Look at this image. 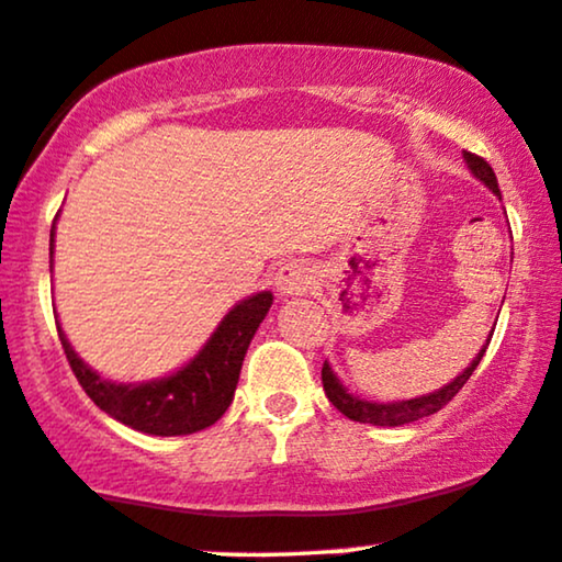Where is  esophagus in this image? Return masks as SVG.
<instances>
[{"label": "esophagus", "mask_w": 562, "mask_h": 562, "mask_svg": "<svg viewBox=\"0 0 562 562\" xmlns=\"http://www.w3.org/2000/svg\"><path fill=\"white\" fill-rule=\"evenodd\" d=\"M311 282H314V269H311L308 261L301 259L285 261L274 274V288L282 299H299V295H306Z\"/></svg>", "instance_id": "34e87169"}]
</instances>
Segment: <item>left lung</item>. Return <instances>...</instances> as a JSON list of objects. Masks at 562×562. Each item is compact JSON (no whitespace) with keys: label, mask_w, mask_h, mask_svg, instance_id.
Wrapping results in <instances>:
<instances>
[{"label":"left lung","mask_w":562,"mask_h":562,"mask_svg":"<svg viewBox=\"0 0 562 562\" xmlns=\"http://www.w3.org/2000/svg\"><path fill=\"white\" fill-rule=\"evenodd\" d=\"M463 161L469 165L471 175H474L479 182H484V186L490 188V191L499 199V186H497L495 172H492V167L486 165L482 157H476V154H469V151H463ZM492 333H495V329H492ZM492 333H490V337H486L482 350H479V353L474 356V361H471L469 367H465L461 374L456 376V380L442 384V387L435 390V392H427V395L411 397V401H390V403L369 401V397L353 395V392H350L346 384L340 382V376L335 374V369L329 367V361H324V367H322L324 392H327L329 403H333L342 416H348L350 422L374 424V427H403V424L418 422V418L437 414L442 405H448L452 397L458 395V390H461L463 384L469 382V376L474 374L479 361L484 358L486 346H490V340H492Z\"/></svg>","instance_id":"8db88e82"}]
</instances>
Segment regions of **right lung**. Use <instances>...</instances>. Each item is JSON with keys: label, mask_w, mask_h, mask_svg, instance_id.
<instances>
[{"label": "right lung", "mask_w": 562, "mask_h": 562, "mask_svg": "<svg viewBox=\"0 0 562 562\" xmlns=\"http://www.w3.org/2000/svg\"><path fill=\"white\" fill-rule=\"evenodd\" d=\"M49 248L54 254V225ZM272 301L274 295L269 290L238 301L222 316L212 337L191 361L182 363L172 374L146 382L104 380L76 353L59 319L57 333L72 374L78 376L80 387L104 414H110L114 422L125 424V427L144 431V435L180 437L212 427L229 408L240 380L243 358H246V350L263 316L269 314Z\"/></svg>", "instance_id": "right-lung-1"}]
</instances>
